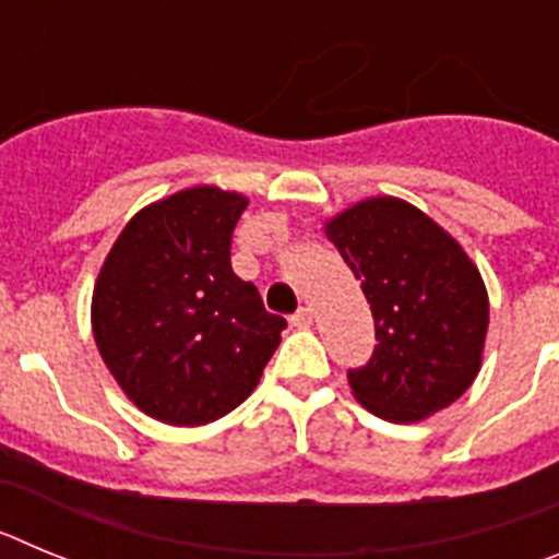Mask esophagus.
Returning a JSON list of instances; mask_svg holds the SVG:
<instances>
[{"mask_svg":"<svg viewBox=\"0 0 559 559\" xmlns=\"http://www.w3.org/2000/svg\"><path fill=\"white\" fill-rule=\"evenodd\" d=\"M290 324H294V328H310V324H313V308L305 305V308L296 310V313L290 316Z\"/></svg>","mask_w":559,"mask_h":559,"instance_id":"1","label":"esophagus"}]
</instances>
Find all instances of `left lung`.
<instances>
[{"label":"left lung","instance_id":"1","mask_svg":"<svg viewBox=\"0 0 559 559\" xmlns=\"http://www.w3.org/2000/svg\"><path fill=\"white\" fill-rule=\"evenodd\" d=\"M324 235L360 280L374 319L372 358L347 372L355 400L389 423L451 406L476 380L490 328V299L467 251L394 195L347 206Z\"/></svg>","mask_w":559,"mask_h":559}]
</instances>
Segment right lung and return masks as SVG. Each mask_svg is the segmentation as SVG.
Wrapping results in <instances>:
<instances>
[{
	"instance_id": "1",
	"label": "right lung",
	"mask_w": 559,
	"mask_h": 559,
	"mask_svg": "<svg viewBox=\"0 0 559 559\" xmlns=\"http://www.w3.org/2000/svg\"><path fill=\"white\" fill-rule=\"evenodd\" d=\"M249 199L195 185L142 206L114 240L92 294V333L126 397L167 426L215 423L254 392L283 316L231 271Z\"/></svg>"
}]
</instances>
